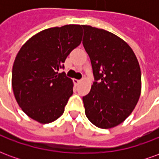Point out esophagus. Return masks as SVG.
I'll return each mask as SVG.
<instances>
[{
    "instance_id": "obj_1",
    "label": "esophagus",
    "mask_w": 159,
    "mask_h": 159,
    "mask_svg": "<svg viewBox=\"0 0 159 159\" xmlns=\"http://www.w3.org/2000/svg\"><path fill=\"white\" fill-rule=\"evenodd\" d=\"M74 83L76 84H79L81 83V80H77V79H74Z\"/></svg>"
}]
</instances>
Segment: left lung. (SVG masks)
Returning a JSON list of instances; mask_svg holds the SVG:
<instances>
[{
	"label": "left lung",
	"mask_w": 159,
	"mask_h": 159,
	"mask_svg": "<svg viewBox=\"0 0 159 159\" xmlns=\"http://www.w3.org/2000/svg\"><path fill=\"white\" fill-rule=\"evenodd\" d=\"M82 26L83 47L95 79L83 98L85 114L98 128H114L132 113L140 99V65L132 48L119 36L103 29Z\"/></svg>",
	"instance_id": "1"
}]
</instances>
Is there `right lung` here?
<instances>
[{
	"mask_svg": "<svg viewBox=\"0 0 159 159\" xmlns=\"http://www.w3.org/2000/svg\"><path fill=\"white\" fill-rule=\"evenodd\" d=\"M82 37V25H67L42 30L22 46L12 66V87L28 117L44 124L64 113L73 82L59 70Z\"/></svg>",
	"mask_w": 159,
	"mask_h": 159,
	"instance_id": "1",
	"label": "right lung"
}]
</instances>
